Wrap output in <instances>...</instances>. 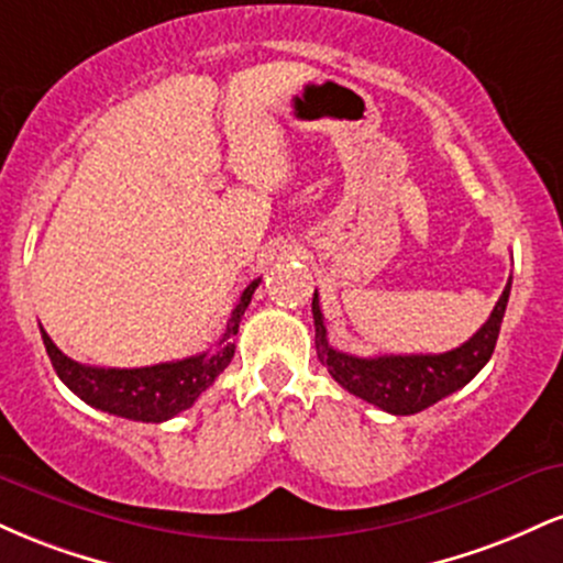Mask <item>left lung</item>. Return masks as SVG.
Returning a JSON list of instances; mask_svg holds the SVG:
<instances>
[{"instance_id":"obj_1","label":"left lung","mask_w":563,"mask_h":563,"mask_svg":"<svg viewBox=\"0 0 563 563\" xmlns=\"http://www.w3.org/2000/svg\"><path fill=\"white\" fill-rule=\"evenodd\" d=\"M510 294V280L497 299L493 314L466 344L442 354H380V357H354L328 344L325 322H322L320 299L314 290L312 318H314V346L320 363L328 373L352 391L354 397L391 412V416H412L439 402L448 394L463 389L476 373L493 357L497 333H500L503 314Z\"/></svg>"}]
</instances>
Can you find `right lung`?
<instances>
[{"label": "right lung", "instance_id": "1", "mask_svg": "<svg viewBox=\"0 0 563 563\" xmlns=\"http://www.w3.org/2000/svg\"><path fill=\"white\" fill-rule=\"evenodd\" d=\"M256 286H260V280H254L243 290L235 309H232L228 328H224L222 339H219L214 349L192 354V357L185 360H174V363H158L147 367L81 365L66 357L53 344V339H49L44 328H38V331H42L44 349H47L49 360H53L55 373L76 397L97 407V410L129 418V421L164 423L179 416L187 407L196 405L200 394L209 389L219 373L230 365L232 354H235V341L232 339L238 335L241 318L245 307L251 303Z\"/></svg>", "mask_w": 563, "mask_h": 563}]
</instances>
